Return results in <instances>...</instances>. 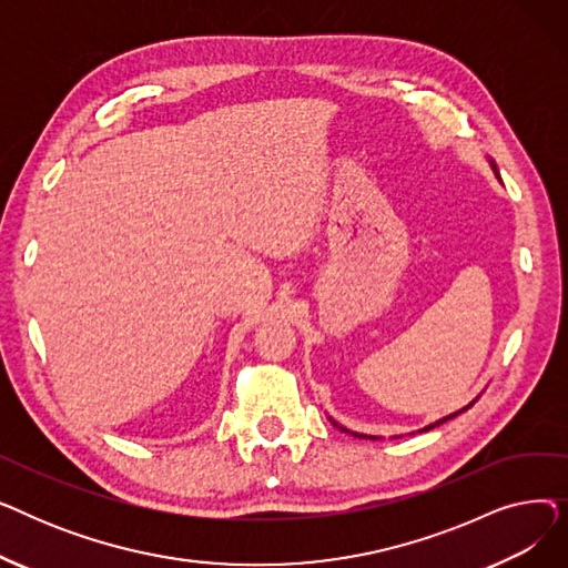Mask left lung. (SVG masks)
I'll list each match as a JSON object with an SVG mask.
<instances>
[{
  "instance_id": "1",
  "label": "left lung",
  "mask_w": 568,
  "mask_h": 568,
  "mask_svg": "<svg viewBox=\"0 0 568 568\" xmlns=\"http://www.w3.org/2000/svg\"><path fill=\"white\" fill-rule=\"evenodd\" d=\"M490 168H493V172H495V176H497V179H499V172H497V165H495V161H490ZM476 400H479V396H476V398H474V400H471V403H469V405H465V407H463V409H458V412H454V414H449V416H444V419H439V422H435V424H428V426H426V428H422V430H419V433H424V430H430V428H435V426H439V424H444V422H449V419H454V416H458V414H463V412H467V409H469V407H471V405H474V403H476ZM329 422H332V424H334V426H336V428H338V430H343V433H349V435H354V437H362V439H366V437H368V439H379V437H377V435H364V433H354V430H349V428H345V426H341V424H338V422H334V419H332V416H329Z\"/></svg>"
}]
</instances>
